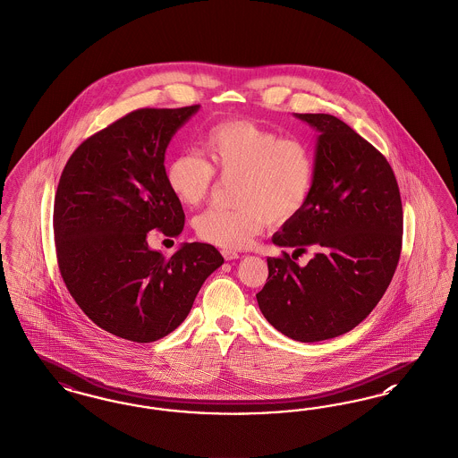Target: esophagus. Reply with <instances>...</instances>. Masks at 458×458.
Instances as JSON below:
<instances>
[{"label": "esophagus", "mask_w": 458, "mask_h": 458, "mask_svg": "<svg viewBox=\"0 0 458 458\" xmlns=\"http://www.w3.org/2000/svg\"><path fill=\"white\" fill-rule=\"evenodd\" d=\"M221 256L225 257V260H235L240 257L237 252H232V250H221Z\"/></svg>", "instance_id": "esophagus-1"}]
</instances>
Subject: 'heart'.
I'll list each match as a JSON object with an SVG mask.
<instances>
[{
	"label": "heart",
	"mask_w": 458,
	"mask_h": 458,
	"mask_svg": "<svg viewBox=\"0 0 458 458\" xmlns=\"http://www.w3.org/2000/svg\"><path fill=\"white\" fill-rule=\"evenodd\" d=\"M202 155L177 153L165 165V182L183 206L196 208L209 194L215 177H237L235 209H208L194 220L202 242L226 250L252 243L266 223L283 225L309 202L317 175L310 145L281 138L250 121H226L209 129Z\"/></svg>",
	"instance_id": "heart-1"
}]
</instances>
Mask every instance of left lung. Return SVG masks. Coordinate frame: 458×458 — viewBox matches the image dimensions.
Instances as JSON below:
<instances>
[{
	"instance_id": "left-lung-1",
	"label": "left lung",
	"mask_w": 458,
	"mask_h": 458,
	"mask_svg": "<svg viewBox=\"0 0 458 458\" xmlns=\"http://www.w3.org/2000/svg\"><path fill=\"white\" fill-rule=\"evenodd\" d=\"M318 131L317 175L305 208L273 235L293 254L269 257L259 309L300 343L337 337L363 322L382 300L403 249V201L384 155L330 114H296ZM307 246L305 267L293 260Z\"/></svg>"
}]
</instances>
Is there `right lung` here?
Returning a JSON list of instances; mask_svg holds the SVG:
<instances>
[{"label": "right lung", "instance_id": "add662e5", "mask_svg": "<svg viewBox=\"0 0 458 458\" xmlns=\"http://www.w3.org/2000/svg\"><path fill=\"white\" fill-rule=\"evenodd\" d=\"M199 106L138 109L76 148L55 199V254L78 307L100 329L153 343L177 329L206 277L223 264L209 243L170 257L148 232L181 235L182 204L165 182V151Z\"/></svg>", "mask_w": 458, "mask_h": 458}]
</instances>
